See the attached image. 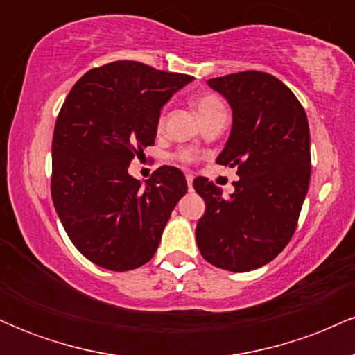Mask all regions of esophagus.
<instances>
[{
    "mask_svg": "<svg viewBox=\"0 0 355 355\" xmlns=\"http://www.w3.org/2000/svg\"><path fill=\"white\" fill-rule=\"evenodd\" d=\"M191 183H193V175L187 173V185H189V190H191Z\"/></svg>",
    "mask_w": 355,
    "mask_h": 355,
    "instance_id": "esophagus-1",
    "label": "esophagus"
}]
</instances>
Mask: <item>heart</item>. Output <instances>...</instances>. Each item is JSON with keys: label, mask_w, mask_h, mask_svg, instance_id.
<instances>
[{"label": "heart", "mask_w": 355, "mask_h": 355, "mask_svg": "<svg viewBox=\"0 0 355 355\" xmlns=\"http://www.w3.org/2000/svg\"><path fill=\"white\" fill-rule=\"evenodd\" d=\"M193 105H195V110H197L198 116H200V120H203V118H207L210 115H214V113L223 112V110H225V107H223V103H222V100H220L218 96L211 95V93H203V95L197 96V98H195V101H193ZM164 121H165V113H162V116L158 118V125L162 126V125H164ZM178 157H180L182 160H185V162L193 160V153H191V152H182L180 155H178Z\"/></svg>", "instance_id": "1"}]
</instances>
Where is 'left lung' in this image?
Here are the masks:
<instances>
[{
  "label": "left lung",
  "mask_w": 355,
  "mask_h": 355,
  "mask_svg": "<svg viewBox=\"0 0 355 355\" xmlns=\"http://www.w3.org/2000/svg\"><path fill=\"white\" fill-rule=\"evenodd\" d=\"M232 108L230 137L218 165L237 168L229 198L198 177L205 200L195 237L211 266L248 272L274 260L294 235L311 182V133L302 105L275 76L240 71L210 78Z\"/></svg>",
  "instance_id": "left-lung-1"
}]
</instances>
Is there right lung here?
Segmentation results:
<instances>
[{
  "label": "right lung",
  "instance_id": "right-lung-1",
  "mask_svg": "<svg viewBox=\"0 0 355 355\" xmlns=\"http://www.w3.org/2000/svg\"><path fill=\"white\" fill-rule=\"evenodd\" d=\"M193 76L113 61L85 73L56 118L51 198L68 237L96 266L133 270L152 259L185 175L160 166L141 185L128 173L155 144L164 105Z\"/></svg>",
  "mask_w": 355,
  "mask_h": 355
}]
</instances>
